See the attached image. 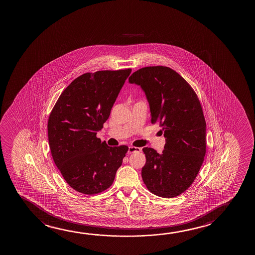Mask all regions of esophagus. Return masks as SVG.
I'll return each instance as SVG.
<instances>
[{
    "label": "esophagus",
    "mask_w": 255,
    "mask_h": 255,
    "mask_svg": "<svg viewBox=\"0 0 255 255\" xmlns=\"http://www.w3.org/2000/svg\"><path fill=\"white\" fill-rule=\"evenodd\" d=\"M141 151V148L139 147H135V146H129V149H128V153H135V152H140Z\"/></svg>",
    "instance_id": "esophagus-1"
}]
</instances>
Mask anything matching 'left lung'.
I'll return each instance as SVG.
<instances>
[{"label":"left lung","mask_w":255,"mask_h":255,"mask_svg":"<svg viewBox=\"0 0 255 255\" xmlns=\"http://www.w3.org/2000/svg\"><path fill=\"white\" fill-rule=\"evenodd\" d=\"M140 85L150 105V122L165 137L162 153L144 147L142 178L147 189L174 198L191 186L206 155V120L192 86L169 67H144L129 77Z\"/></svg>","instance_id":"1"}]
</instances>
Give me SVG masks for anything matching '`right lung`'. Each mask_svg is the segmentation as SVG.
I'll use <instances>...</instances> for the list:
<instances>
[{
    "label": "right lung",
    "mask_w": 255,
    "mask_h": 255,
    "mask_svg": "<svg viewBox=\"0 0 255 255\" xmlns=\"http://www.w3.org/2000/svg\"><path fill=\"white\" fill-rule=\"evenodd\" d=\"M131 69L100 70L77 77L60 95L48 121L53 160L70 187L86 195L108 189L128 146L97 137Z\"/></svg>",
    "instance_id": "1"
}]
</instances>
